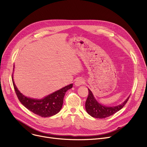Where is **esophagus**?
Here are the masks:
<instances>
[{
	"instance_id": "1",
	"label": "esophagus",
	"mask_w": 147,
	"mask_h": 147,
	"mask_svg": "<svg viewBox=\"0 0 147 147\" xmlns=\"http://www.w3.org/2000/svg\"><path fill=\"white\" fill-rule=\"evenodd\" d=\"M84 83L83 79H81V78H79L77 79L75 82V84L77 86H79L80 85H82V84H83Z\"/></svg>"
}]
</instances>
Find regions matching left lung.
<instances>
[{
	"label": "left lung",
	"mask_w": 147,
	"mask_h": 147,
	"mask_svg": "<svg viewBox=\"0 0 147 147\" xmlns=\"http://www.w3.org/2000/svg\"><path fill=\"white\" fill-rule=\"evenodd\" d=\"M89 94L85 103L87 113L92 117L97 119H104L113 115L120 110L125 105L130 96H129L121 104L117 106L107 107L99 103L95 98L92 91L88 89Z\"/></svg>",
	"instance_id": "1"
}]
</instances>
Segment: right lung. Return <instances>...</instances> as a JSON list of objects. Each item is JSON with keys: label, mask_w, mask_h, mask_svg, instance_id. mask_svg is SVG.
<instances>
[{"label": "right lung", "mask_w": 147, "mask_h": 147, "mask_svg": "<svg viewBox=\"0 0 147 147\" xmlns=\"http://www.w3.org/2000/svg\"><path fill=\"white\" fill-rule=\"evenodd\" d=\"M12 78L15 91L21 103L30 111L43 117L52 116L60 111L65 92L73 87V84H70L41 99H33L22 95L14 83L13 77Z\"/></svg>", "instance_id": "obj_1"}]
</instances>
